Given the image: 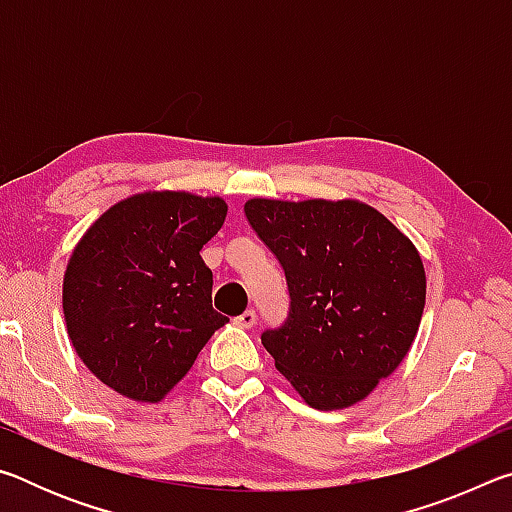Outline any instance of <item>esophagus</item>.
<instances>
[{
	"mask_svg": "<svg viewBox=\"0 0 512 512\" xmlns=\"http://www.w3.org/2000/svg\"><path fill=\"white\" fill-rule=\"evenodd\" d=\"M237 323H239L241 327H246V329L255 327V323H257V314H255L253 309H248V311H244V314H241V316L237 318Z\"/></svg>",
	"mask_w": 512,
	"mask_h": 512,
	"instance_id": "esophagus-1",
	"label": "esophagus"
}]
</instances>
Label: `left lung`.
<instances>
[{
	"mask_svg": "<svg viewBox=\"0 0 512 512\" xmlns=\"http://www.w3.org/2000/svg\"><path fill=\"white\" fill-rule=\"evenodd\" d=\"M244 212L289 284V320L262 334L275 368L311 409L366 400L418 334L427 298L418 248L357 198H250Z\"/></svg>",
	"mask_w": 512,
	"mask_h": 512,
	"instance_id": "obj_1",
	"label": "left lung"
}]
</instances>
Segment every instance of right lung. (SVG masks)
<instances>
[{
	"instance_id": "add662e5",
	"label": "right lung",
	"mask_w": 512,
	"mask_h": 512,
	"mask_svg": "<svg viewBox=\"0 0 512 512\" xmlns=\"http://www.w3.org/2000/svg\"><path fill=\"white\" fill-rule=\"evenodd\" d=\"M228 203L192 192H140L110 205L74 246L63 277L69 341L94 377L158 404L228 318L212 309L201 248Z\"/></svg>"
}]
</instances>
